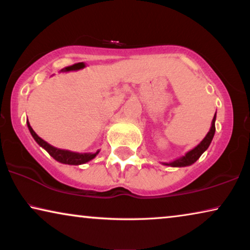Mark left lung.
Segmentation results:
<instances>
[{"label":"left lung","mask_w":250,"mask_h":250,"mask_svg":"<svg viewBox=\"0 0 250 250\" xmlns=\"http://www.w3.org/2000/svg\"><path fill=\"white\" fill-rule=\"evenodd\" d=\"M215 121H216V112H215L213 121H211V126L209 128V132L207 133V135L205 136L203 141H201L197 146H194L192 150L188 151L184 156L180 157V158L173 160V162H170V163H164V165L170 166V167H186V166H190V165H192V164L196 163L197 160L200 158V156L203 155V153L208 149L211 140H213V138H214Z\"/></svg>","instance_id":"left-lung-1"}]
</instances>
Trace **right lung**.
Wrapping results in <instances>:
<instances>
[{
    "label": "right lung",
    "instance_id": "obj_1",
    "mask_svg": "<svg viewBox=\"0 0 250 250\" xmlns=\"http://www.w3.org/2000/svg\"><path fill=\"white\" fill-rule=\"evenodd\" d=\"M27 126H28L30 134H32L34 140L37 142V145L42 146L43 149H45L51 157H53L57 162H59L61 164H67V165H82V164H85L95 158L98 153L100 152V150H98L97 152L82 153V152H74V151H69V150L56 148V146H51L46 141H44L43 139H41L40 136L34 132V129L32 128V126H30L28 121H27Z\"/></svg>",
    "mask_w": 250,
    "mask_h": 250
}]
</instances>
